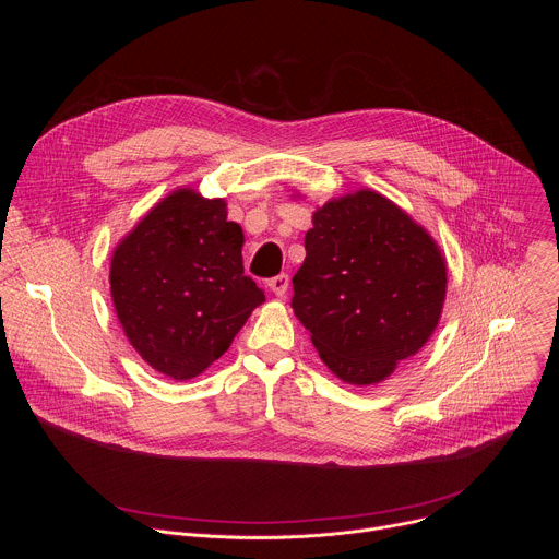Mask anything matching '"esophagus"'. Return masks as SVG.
Here are the masks:
<instances>
[{
	"mask_svg": "<svg viewBox=\"0 0 559 559\" xmlns=\"http://www.w3.org/2000/svg\"><path fill=\"white\" fill-rule=\"evenodd\" d=\"M267 287H270L278 298H283V296L287 294V287H289V276H287V274H278V276L270 278Z\"/></svg>",
	"mask_w": 559,
	"mask_h": 559,
	"instance_id": "obj_1",
	"label": "esophagus"
}]
</instances>
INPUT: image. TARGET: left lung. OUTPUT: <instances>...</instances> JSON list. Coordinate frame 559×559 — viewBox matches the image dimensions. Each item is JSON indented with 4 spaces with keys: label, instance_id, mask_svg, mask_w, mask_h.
I'll return each instance as SVG.
<instances>
[{
    "label": "left lung",
    "instance_id": "8db88e82",
    "mask_svg": "<svg viewBox=\"0 0 559 559\" xmlns=\"http://www.w3.org/2000/svg\"><path fill=\"white\" fill-rule=\"evenodd\" d=\"M292 309L347 384H376L416 356L438 328L447 263L429 231L373 190L311 216Z\"/></svg>",
    "mask_w": 559,
    "mask_h": 559
}]
</instances>
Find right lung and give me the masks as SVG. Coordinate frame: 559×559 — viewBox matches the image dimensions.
I'll use <instances>...</instances> for the list:
<instances>
[{"label":"right lung","mask_w":559,"mask_h":559,"mask_svg":"<svg viewBox=\"0 0 559 559\" xmlns=\"http://www.w3.org/2000/svg\"><path fill=\"white\" fill-rule=\"evenodd\" d=\"M243 229L223 199L183 188L158 201L112 252L123 334L158 373L190 380L231 345L263 289L243 274Z\"/></svg>","instance_id":"obj_1"}]
</instances>
